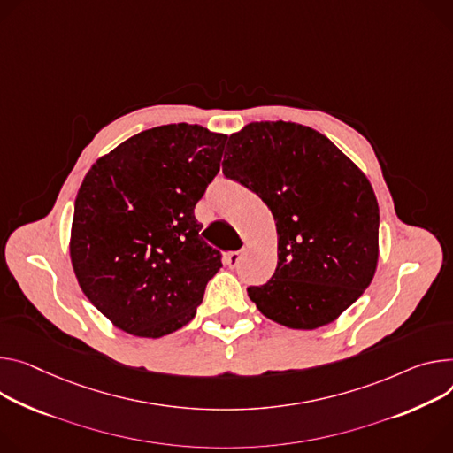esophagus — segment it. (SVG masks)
Returning <instances> with one entry per match:
<instances>
[{"label":"esophagus","mask_w":453,"mask_h":453,"mask_svg":"<svg viewBox=\"0 0 453 453\" xmlns=\"http://www.w3.org/2000/svg\"><path fill=\"white\" fill-rule=\"evenodd\" d=\"M242 257H243V250H240V251H233V253H229V255H227L226 264H227L229 267H238V265H240V262H242Z\"/></svg>","instance_id":"34e87169"}]
</instances>
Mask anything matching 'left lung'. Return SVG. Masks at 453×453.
<instances>
[{"instance_id": "1", "label": "left lung", "mask_w": 453, "mask_h": 453, "mask_svg": "<svg viewBox=\"0 0 453 453\" xmlns=\"http://www.w3.org/2000/svg\"><path fill=\"white\" fill-rule=\"evenodd\" d=\"M222 173L276 220L278 264L248 295L291 328L336 319L372 281L380 208L372 186L331 141L296 122H251L227 141Z\"/></svg>"}]
</instances>
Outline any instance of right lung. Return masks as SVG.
<instances>
[{
	"label": "right lung",
	"instance_id": "obj_1",
	"mask_svg": "<svg viewBox=\"0 0 453 453\" xmlns=\"http://www.w3.org/2000/svg\"><path fill=\"white\" fill-rule=\"evenodd\" d=\"M226 141L186 122L157 127L101 157L81 184L72 265L87 298L122 331L175 333L222 267L195 205L220 170Z\"/></svg>",
	"mask_w": 453,
	"mask_h": 453
}]
</instances>
